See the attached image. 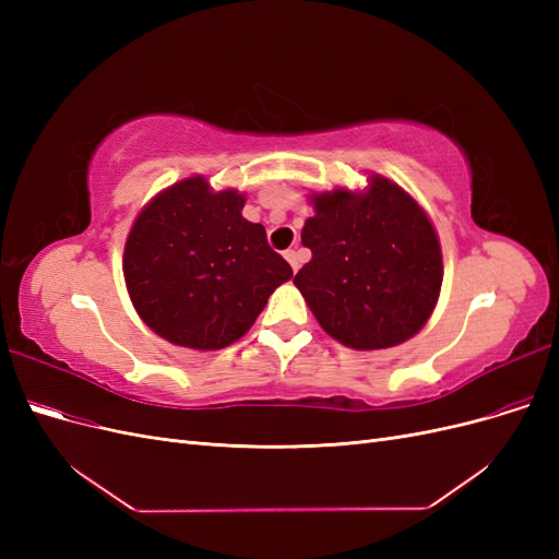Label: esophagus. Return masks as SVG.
Wrapping results in <instances>:
<instances>
[{"label": "esophagus", "mask_w": 559, "mask_h": 559, "mask_svg": "<svg viewBox=\"0 0 559 559\" xmlns=\"http://www.w3.org/2000/svg\"><path fill=\"white\" fill-rule=\"evenodd\" d=\"M284 259L289 261V265H292V270L296 273V270L300 267V259H298V251L296 249H289V251H284Z\"/></svg>", "instance_id": "34e87169"}]
</instances>
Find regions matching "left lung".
<instances>
[{
	"instance_id": "8db88e82",
	"label": "left lung",
	"mask_w": 559,
	"mask_h": 559,
	"mask_svg": "<svg viewBox=\"0 0 559 559\" xmlns=\"http://www.w3.org/2000/svg\"><path fill=\"white\" fill-rule=\"evenodd\" d=\"M300 240L312 251L294 284L337 343L396 347L427 324L443 284L438 233L399 183L370 175L364 191L310 193Z\"/></svg>"
}]
</instances>
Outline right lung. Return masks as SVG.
Listing matches in <instances>:
<instances>
[{"label": "right lung", "mask_w": 559, "mask_h": 559, "mask_svg": "<svg viewBox=\"0 0 559 559\" xmlns=\"http://www.w3.org/2000/svg\"><path fill=\"white\" fill-rule=\"evenodd\" d=\"M245 193L214 191L202 175L151 198L123 249L134 310L167 343L224 349L253 326L292 265L267 247L265 228L242 216Z\"/></svg>", "instance_id": "add662e5"}]
</instances>
